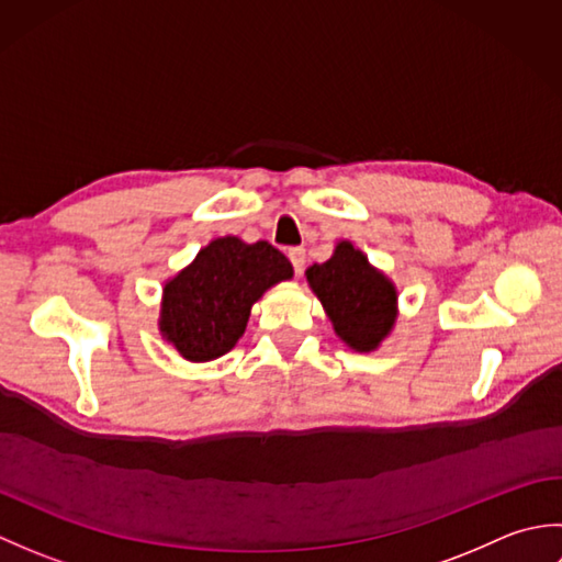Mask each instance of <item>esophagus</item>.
Instances as JSON below:
<instances>
[{
	"label": "esophagus",
	"instance_id": "esophagus-1",
	"mask_svg": "<svg viewBox=\"0 0 562 562\" xmlns=\"http://www.w3.org/2000/svg\"><path fill=\"white\" fill-rule=\"evenodd\" d=\"M288 256H290V262H292L294 272L300 274L304 270V262H306V250L302 246H294V248H290Z\"/></svg>",
	"mask_w": 562,
	"mask_h": 562
}]
</instances>
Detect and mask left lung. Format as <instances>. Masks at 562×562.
Segmentation results:
<instances>
[{"instance_id":"8db88e82","label":"left lung","mask_w":562,"mask_h":562,"mask_svg":"<svg viewBox=\"0 0 562 562\" xmlns=\"http://www.w3.org/2000/svg\"><path fill=\"white\" fill-rule=\"evenodd\" d=\"M306 280L350 348L369 352L389 336L396 321V290L350 241H340L333 258L308 268Z\"/></svg>"}]
</instances>
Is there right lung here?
<instances>
[{
    "label": "right lung",
    "mask_w": 562,
    "mask_h": 562,
    "mask_svg": "<svg viewBox=\"0 0 562 562\" xmlns=\"http://www.w3.org/2000/svg\"><path fill=\"white\" fill-rule=\"evenodd\" d=\"M292 278V266L268 241L214 238L164 288L161 333L190 362H210L244 336L250 306L272 284Z\"/></svg>",
    "instance_id": "obj_1"
}]
</instances>
